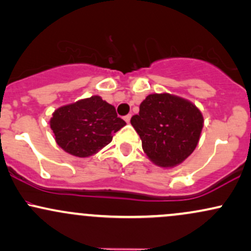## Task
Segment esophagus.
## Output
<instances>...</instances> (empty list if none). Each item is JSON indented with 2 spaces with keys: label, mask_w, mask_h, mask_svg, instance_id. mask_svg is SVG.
<instances>
[{
  "label": "esophagus",
  "mask_w": 251,
  "mask_h": 251,
  "mask_svg": "<svg viewBox=\"0 0 251 251\" xmlns=\"http://www.w3.org/2000/svg\"><path fill=\"white\" fill-rule=\"evenodd\" d=\"M124 120H125V122L128 124V123H129V120H131V114H127V116L124 117Z\"/></svg>",
  "instance_id": "34e87169"
}]
</instances>
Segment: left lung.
I'll use <instances>...</instances> for the list:
<instances>
[{"mask_svg":"<svg viewBox=\"0 0 251 251\" xmlns=\"http://www.w3.org/2000/svg\"><path fill=\"white\" fill-rule=\"evenodd\" d=\"M203 123L194 103L169 93L150 94L131 118L144 152L160 168L179 165L195 151Z\"/></svg>","mask_w":251,"mask_h":251,"instance_id":"left-lung-1","label":"left lung"}]
</instances>
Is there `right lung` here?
I'll return each mask as SVG.
<instances>
[{"label":"right lung","instance_id":"right-lung-1","mask_svg":"<svg viewBox=\"0 0 251 251\" xmlns=\"http://www.w3.org/2000/svg\"><path fill=\"white\" fill-rule=\"evenodd\" d=\"M55 142L63 151L86 158L112 142L116 132L126 125L114 106L99 96L81 99L55 109L50 118Z\"/></svg>","mask_w":251,"mask_h":251}]
</instances>
